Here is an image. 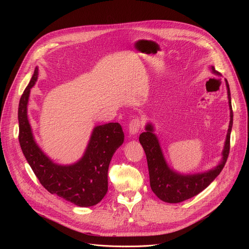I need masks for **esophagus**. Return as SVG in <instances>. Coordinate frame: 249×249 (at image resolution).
I'll return each instance as SVG.
<instances>
[{"instance_id": "1", "label": "esophagus", "mask_w": 249, "mask_h": 249, "mask_svg": "<svg viewBox=\"0 0 249 249\" xmlns=\"http://www.w3.org/2000/svg\"><path fill=\"white\" fill-rule=\"evenodd\" d=\"M142 126H143V121L141 120L140 117H135L129 123V133L132 135L137 134L142 128Z\"/></svg>"}]
</instances>
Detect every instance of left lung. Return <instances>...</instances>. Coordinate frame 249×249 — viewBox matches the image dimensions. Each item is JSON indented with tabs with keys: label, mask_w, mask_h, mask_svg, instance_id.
Listing matches in <instances>:
<instances>
[{
	"label": "left lung",
	"mask_w": 249,
	"mask_h": 249,
	"mask_svg": "<svg viewBox=\"0 0 249 249\" xmlns=\"http://www.w3.org/2000/svg\"><path fill=\"white\" fill-rule=\"evenodd\" d=\"M212 71L213 73L220 75L218 71H216V69L213 66ZM226 85L228 89V97L231 109V121L225 148L223 151V160L214 169L194 175H181L179 173H176L166 165L159 141L156 135L153 133V126L148 124L146 127V132L140 135L139 141L147 157L151 188L160 200L167 203H180L190 199L207 188L223 170L230 154L231 132L233 117L230 86L227 80Z\"/></svg>",
	"instance_id": "1"
}]
</instances>
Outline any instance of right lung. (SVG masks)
Masks as SVG:
<instances>
[{"label": "right lung", "mask_w": 249, "mask_h": 249, "mask_svg": "<svg viewBox=\"0 0 249 249\" xmlns=\"http://www.w3.org/2000/svg\"><path fill=\"white\" fill-rule=\"evenodd\" d=\"M37 76L38 69L35 68L19 99L18 141L21 151L39 182L51 194H56L80 207L96 205L107 193L109 163L124 141L122 127L119 123L95 127L81 160L68 166L54 163L35 144L27 119L29 92Z\"/></svg>", "instance_id": "add662e5"}]
</instances>
